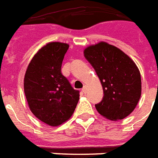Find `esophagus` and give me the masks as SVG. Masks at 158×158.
Wrapping results in <instances>:
<instances>
[{"instance_id": "1", "label": "esophagus", "mask_w": 158, "mask_h": 158, "mask_svg": "<svg viewBox=\"0 0 158 158\" xmlns=\"http://www.w3.org/2000/svg\"><path fill=\"white\" fill-rule=\"evenodd\" d=\"M87 90H88V88H87L86 86H84V87L82 88V89H81V91H82V93H84V94H86V92H87Z\"/></svg>"}]
</instances>
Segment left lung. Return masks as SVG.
<instances>
[{
	"mask_svg": "<svg viewBox=\"0 0 158 158\" xmlns=\"http://www.w3.org/2000/svg\"><path fill=\"white\" fill-rule=\"evenodd\" d=\"M83 52L104 91L101 102L95 105L98 112L111 121L127 117L141 95V77L137 65L121 49L105 41L88 46Z\"/></svg>",
	"mask_w": 158,
	"mask_h": 158,
	"instance_id": "obj_1",
	"label": "left lung"
}]
</instances>
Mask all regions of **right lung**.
<instances>
[{"mask_svg": "<svg viewBox=\"0 0 158 158\" xmlns=\"http://www.w3.org/2000/svg\"><path fill=\"white\" fill-rule=\"evenodd\" d=\"M68 48L69 44L59 41L43 46L31 59L23 79L24 94L31 112L52 127L70 119L80 96L61 72Z\"/></svg>", "mask_w": 158, "mask_h": 158, "instance_id": "right-lung-1", "label": "right lung"}]
</instances>
